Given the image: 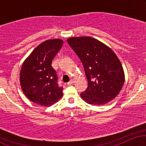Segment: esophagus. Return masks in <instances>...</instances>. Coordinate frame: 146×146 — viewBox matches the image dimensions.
Wrapping results in <instances>:
<instances>
[{"instance_id":"obj_1","label":"esophagus","mask_w":146,"mask_h":146,"mask_svg":"<svg viewBox=\"0 0 146 146\" xmlns=\"http://www.w3.org/2000/svg\"><path fill=\"white\" fill-rule=\"evenodd\" d=\"M73 83H74V81H73V80H70V81L68 82L67 83V84H68V85H71V84H73Z\"/></svg>"}]
</instances>
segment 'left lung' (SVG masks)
Wrapping results in <instances>:
<instances>
[{
    "label": "left lung",
    "mask_w": 146,
    "mask_h": 146,
    "mask_svg": "<svg viewBox=\"0 0 146 146\" xmlns=\"http://www.w3.org/2000/svg\"><path fill=\"white\" fill-rule=\"evenodd\" d=\"M68 44L79 57L88 80L81 98L86 103L103 105L119 93L125 76L119 60L113 51L91 37H73Z\"/></svg>",
    "instance_id": "1"
}]
</instances>
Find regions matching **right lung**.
<instances>
[{
	"mask_svg": "<svg viewBox=\"0 0 146 146\" xmlns=\"http://www.w3.org/2000/svg\"><path fill=\"white\" fill-rule=\"evenodd\" d=\"M63 44L60 39L48 40L41 43L25 60L20 73L23 93L33 103L48 106L62 97L63 88L52 67V60Z\"/></svg>",
	"mask_w": 146,
	"mask_h": 146,
	"instance_id": "add662e5",
	"label": "right lung"
}]
</instances>
